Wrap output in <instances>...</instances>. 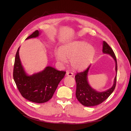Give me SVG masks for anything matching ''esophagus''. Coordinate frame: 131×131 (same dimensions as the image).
Instances as JSON below:
<instances>
[{"instance_id":"obj_1","label":"esophagus","mask_w":131,"mask_h":131,"mask_svg":"<svg viewBox=\"0 0 131 131\" xmlns=\"http://www.w3.org/2000/svg\"><path fill=\"white\" fill-rule=\"evenodd\" d=\"M66 74L67 76H69V77H72L74 75V74L72 72H67Z\"/></svg>"}]
</instances>
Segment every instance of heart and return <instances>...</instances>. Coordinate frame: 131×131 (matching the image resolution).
<instances>
[{
  "label": "heart",
  "instance_id": "1",
  "mask_svg": "<svg viewBox=\"0 0 131 131\" xmlns=\"http://www.w3.org/2000/svg\"><path fill=\"white\" fill-rule=\"evenodd\" d=\"M94 47L83 41H74L62 45L54 53L55 58L61 64L67 63L70 59L73 68L81 70L88 66L94 56Z\"/></svg>",
  "mask_w": 131,
  "mask_h": 131
}]
</instances>
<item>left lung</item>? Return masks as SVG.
<instances>
[{
	"label": "left lung",
	"instance_id": "8db88e82",
	"mask_svg": "<svg viewBox=\"0 0 131 131\" xmlns=\"http://www.w3.org/2000/svg\"><path fill=\"white\" fill-rule=\"evenodd\" d=\"M103 52L109 54L114 58L116 63L115 70L117 73V65L115 54L113 49L105 41L103 43ZM90 66H89L88 68L83 72L77 73L75 76L77 83V90L75 93L76 97L81 104L86 106L97 105L105 101L115 90L116 82L117 75H116L114 79V84L112 88L104 92H97L91 88L88 83V74Z\"/></svg>",
	"mask_w": 131,
	"mask_h": 131
}]
</instances>
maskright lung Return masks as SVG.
Listing matches in <instances>:
<instances>
[{
	"label": "right lung",
	"mask_w": 131,
	"mask_h": 131,
	"mask_svg": "<svg viewBox=\"0 0 131 131\" xmlns=\"http://www.w3.org/2000/svg\"><path fill=\"white\" fill-rule=\"evenodd\" d=\"M39 31L37 30L26 39L36 38ZM19 49L15 56L13 77L22 96L37 103H43L52 97L59 82L66 73L52 67H47L42 72L28 76L23 69L19 57Z\"/></svg>",
	"instance_id": "add662e5"
}]
</instances>
